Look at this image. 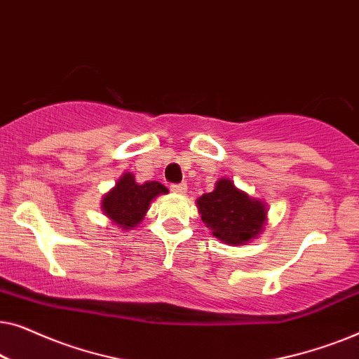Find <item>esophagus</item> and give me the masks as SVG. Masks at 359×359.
I'll use <instances>...</instances> for the list:
<instances>
[{"instance_id": "34e87169", "label": "esophagus", "mask_w": 359, "mask_h": 359, "mask_svg": "<svg viewBox=\"0 0 359 359\" xmlns=\"http://www.w3.org/2000/svg\"><path fill=\"white\" fill-rule=\"evenodd\" d=\"M186 189H188V186L186 183H180V184H171V191L176 194H184Z\"/></svg>"}]
</instances>
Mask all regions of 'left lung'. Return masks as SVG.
Listing matches in <instances>:
<instances>
[{"mask_svg": "<svg viewBox=\"0 0 359 359\" xmlns=\"http://www.w3.org/2000/svg\"><path fill=\"white\" fill-rule=\"evenodd\" d=\"M201 219L214 237L229 245H245L257 238L266 224V205L220 178L212 193L196 201Z\"/></svg>", "mask_w": 359, "mask_h": 359, "instance_id": "obj_1", "label": "left lung"}]
</instances>
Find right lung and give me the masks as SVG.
Wrapping results in <instances>:
<instances>
[{
    "instance_id": "1",
    "label": "right lung",
    "mask_w": 359,
    "mask_h": 359,
    "mask_svg": "<svg viewBox=\"0 0 359 359\" xmlns=\"http://www.w3.org/2000/svg\"><path fill=\"white\" fill-rule=\"evenodd\" d=\"M168 189L158 181H145L137 183L132 173H124L114 188L104 194L101 209L112 222L121 229L129 230L142 222L151 201L156 196L166 194Z\"/></svg>"
}]
</instances>
